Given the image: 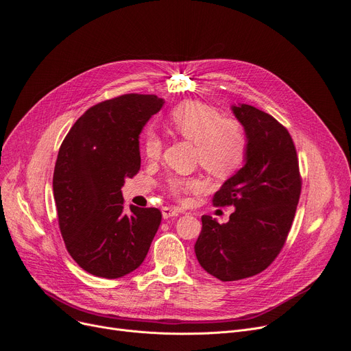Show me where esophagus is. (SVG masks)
I'll return each mask as SVG.
<instances>
[{
  "mask_svg": "<svg viewBox=\"0 0 351 351\" xmlns=\"http://www.w3.org/2000/svg\"><path fill=\"white\" fill-rule=\"evenodd\" d=\"M179 213H180V210H179V209H175V208H169V206L162 208V217H163V219L178 217Z\"/></svg>",
  "mask_w": 351,
  "mask_h": 351,
  "instance_id": "1",
  "label": "esophagus"
}]
</instances>
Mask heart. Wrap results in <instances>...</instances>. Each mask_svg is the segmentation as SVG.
<instances>
[{
  "label": "heart",
  "mask_w": 351,
  "mask_h": 351,
  "mask_svg": "<svg viewBox=\"0 0 351 351\" xmlns=\"http://www.w3.org/2000/svg\"><path fill=\"white\" fill-rule=\"evenodd\" d=\"M167 126L176 136L191 141L196 146V162L209 173L225 178L235 173L248 154V136L241 121L222 114L212 106L188 100L178 104L167 117ZM163 143L154 132L143 139V152L147 160L156 162L162 156ZM205 182L199 178L173 176L167 180V191L178 199L199 192Z\"/></svg>",
  "instance_id": "heart-1"
}]
</instances>
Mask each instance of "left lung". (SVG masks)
<instances>
[{
	"instance_id": "8db88e82",
	"label": "left lung",
	"mask_w": 351,
	"mask_h": 351,
	"mask_svg": "<svg viewBox=\"0 0 351 351\" xmlns=\"http://www.w3.org/2000/svg\"><path fill=\"white\" fill-rule=\"evenodd\" d=\"M248 136L245 165L213 195V205L235 210L226 223L202 217L195 243L201 267L221 281L256 276L282 250L301 193L294 142L271 114L250 104L232 106Z\"/></svg>"
}]
</instances>
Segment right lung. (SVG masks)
<instances>
[{"label": "right lung", "instance_id": "obj_1", "mask_svg": "<svg viewBox=\"0 0 351 351\" xmlns=\"http://www.w3.org/2000/svg\"><path fill=\"white\" fill-rule=\"evenodd\" d=\"M155 95H123L90 108L58 150L53 193L73 260L101 278H120L147 255L162 221L158 208L125 209L121 186L141 169L139 134L163 106Z\"/></svg>", "mask_w": 351, "mask_h": 351}]
</instances>
